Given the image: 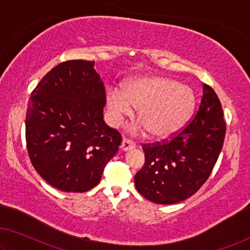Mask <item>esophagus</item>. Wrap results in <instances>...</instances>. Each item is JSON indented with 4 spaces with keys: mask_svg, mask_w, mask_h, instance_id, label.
Segmentation results:
<instances>
[{
    "mask_svg": "<svg viewBox=\"0 0 250 250\" xmlns=\"http://www.w3.org/2000/svg\"><path fill=\"white\" fill-rule=\"evenodd\" d=\"M121 149L122 150H129V149H132L136 147V144L133 143L132 140L128 139V138H124V140H122V144H121Z\"/></svg>",
    "mask_w": 250,
    "mask_h": 250,
    "instance_id": "esophagus-1",
    "label": "esophagus"
}]
</instances>
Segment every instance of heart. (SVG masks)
<instances>
[{"instance_id": "1", "label": "heart", "mask_w": 250, "mask_h": 250, "mask_svg": "<svg viewBox=\"0 0 250 250\" xmlns=\"http://www.w3.org/2000/svg\"><path fill=\"white\" fill-rule=\"evenodd\" d=\"M196 98L191 87L167 77H145L124 91L107 92L106 106L113 125H120L138 109V119L155 138H168L183 126L194 110Z\"/></svg>"}]
</instances>
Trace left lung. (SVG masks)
Segmentation results:
<instances>
[{
    "label": "left lung",
    "instance_id": "8db88e82",
    "mask_svg": "<svg viewBox=\"0 0 250 250\" xmlns=\"http://www.w3.org/2000/svg\"><path fill=\"white\" fill-rule=\"evenodd\" d=\"M221 102L210 85L191 122L167 139L143 144L145 165L135 176L137 191L157 204H174L194 194L217 163L226 136Z\"/></svg>",
    "mask_w": 250,
    "mask_h": 250
}]
</instances>
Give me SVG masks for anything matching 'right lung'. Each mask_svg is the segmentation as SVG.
Returning <instances> with one entry per match:
<instances>
[{
    "instance_id": "1",
    "label": "right lung",
    "mask_w": 250,
    "mask_h": 250,
    "mask_svg": "<svg viewBox=\"0 0 250 250\" xmlns=\"http://www.w3.org/2000/svg\"><path fill=\"white\" fill-rule=\"evenodd\" d=\"M105 89L94 62L66 61L31 92L25 141L32 166L64 192H86L101 181L122 137L103 120Z\"/></svg>"
}]
</instances>
